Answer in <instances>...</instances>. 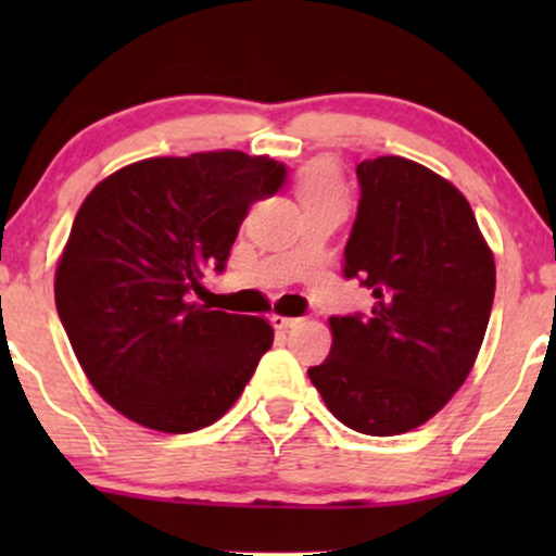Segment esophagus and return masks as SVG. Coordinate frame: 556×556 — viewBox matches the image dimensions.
<instances>
[{
	"label": "esophagus",
	"mask_w": 556,
	"mask_h": 556,
	"mask_svg": "<svg viewBox=\"0 0 556 556\" xmlns=\"http://www.w3.org/2000/svg\"><path fill=\"white\" fill-rule=\"evenodd\" d=\"M303 324V318H290V316H271L274 329H295Z\"/></svg>",
	"instance_id": "obj_1"
}]
</instances>
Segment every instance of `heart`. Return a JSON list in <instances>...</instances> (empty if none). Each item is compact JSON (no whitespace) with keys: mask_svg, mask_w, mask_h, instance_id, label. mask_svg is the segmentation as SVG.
<instances>
[{"mask_svg":"<svg viewBox=\"0 0 556 556\" xmlns=\"http://www.w3.org/2000/svg\"><path fill=\"white\" fill-rule=\"evenodd\" d=\"M298 198L303 203V208L321 206V203H344L348 193H344V185L340 177V169L327 159H318V162L308 164L298 175Z\"/></svg>","mask_w":556,"mask_h":556,"instance_id":"obj_1","label":"heart"}]
</instances>
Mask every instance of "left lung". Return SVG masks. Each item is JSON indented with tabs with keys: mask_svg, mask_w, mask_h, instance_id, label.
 Masks as SVG:
<instances>
[{
	"mask_svg": "<svg viewBox=\"0 0 556 556\" xmlns=\"http://www.w3.org/2000/svg\"><path fill=\"white\" fill-rule=\"evenodd\" d=\"M361 201L344 277L374 295L371 314L331 316V353L308 368L331 416L368 437L426 424L473 368L496 269L465 195L402 156L358 164Z\"/></svg>",
	"mask_w": 556,
	"mask_h": 556,
	"instance_id": "1",
	"label": "left lung"
}]
</instances>
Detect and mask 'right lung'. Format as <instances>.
<instances>
[{"mask_svg":"<svg viewBox=\"0 0 556 556\" xmlns=\"http://www.w3.org/2000/svg\"><path fill=\"white\" fill-rule=\"evenodd\" d=\"M269 156L206 151L123 167L83 201L54 277L56 314L88 381L146 429L219 420L271 348L266 318L198 305L251 203L277 193Z\"/></svg>","mask_w":556,"mask_h":556,"instance_id":"obj_1","label":"right lung"}]
</instances>
